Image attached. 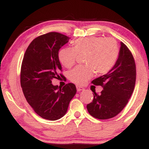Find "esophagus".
Returning a JSON list of instances; mask_svg holds the SVG:
<instances>
[{
  "instance_id": "34e87169",
  "label": "esophagus",
  "mask_w": 149,
  "mask_h": 149,
  "mask_svg": "<svg viewBox=\"0 0 149 149\" xmlns=\"http://www.w3.org/2000/svg\"><path fill=\"white\" fill-rule=\"evenodd\" d=\"M76 89H77V91L80 92V91H82V90H84V88H83V87H81V86H79V85H77Z\"/></svg>"
}]
</instances>
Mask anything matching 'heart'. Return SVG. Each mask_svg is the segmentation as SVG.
Instances as JSON below:
<instances>
[{
  "instance_id": "obj_1",
  "label": "heart",
  "mask_w": 149,
  "mask_h": 149,
  "mask_svg": "<svg viewBox=\"0 0 149 149\" xmlns=\"http://www.w3.org/2000/svg\"><path fill=\"white\" fill-rule=\"evenodd\" d=\"M87 65L78 66L68 73L73 83L83 85L93 76L95 70L100 74L109 73L115 66L119 56L117 42L111 38L88 36L78 38L73 42L72 47H64L59 52L61 64L70 68L76 63L78 55L85 54Z\"/></svg>"
}]
</instances>
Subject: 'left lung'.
Here are the masks:
<instances>
[{
    "label": "left lung",
    "mask_w": 149,
    "mask_h": 149,
    "mask_svg": "<svg viewBox=\"0 0 149 149\" xmlns=\"http://www.w3.org/2000/svg\"><path fill=\"white\" fill-rule=\"evenodd\" d=\"M119 56L115 66L104 76L92 81L100 85V94L94 92V99L87 105L89 113L100 120L117 116L127 105L134 91L136 81V65L132 54L123 42H120Z\"/></svg>",
    "instance_id": "obj_1"
}]
</instances>
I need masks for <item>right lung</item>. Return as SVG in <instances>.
<instances>
[{"label": "right lung", "mask_w": 149, "mask_h": 149, "mask_svg": "<svg viewBox=\"0 0 149 149\" xmlns=\"http://www.w3.org/2000/svg\"><path fill=\"white\" fill-rule=\"evenodd\" d=\"M69 37L49 32L36 38L26 50L22 60L20 83L27 102L39 116L49 120L63 117L76 93V85H53V78L63 76L58 54Z\"/></svg>", "instance_id": "right-lung-1"}]
</instances>
